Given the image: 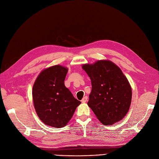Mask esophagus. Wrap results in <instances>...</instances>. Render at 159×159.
<instances>
[{
	"mask_svg": "<svg viewBox=\"0 0 159 159\" xmlns=\"http://www.w3.org/2000/svg\"><path fill=\"white\" fill-rule=\"evenodd\" d=\"M87 99H88V97L87 96H85L83 98V99H82V102L83 103H86L87 102Z\"/></svg>",
	"mask_w": 159,
	"mask_h": 159,
	"instance_id": "1",
	"label": "esophagus"
}]
</instances>
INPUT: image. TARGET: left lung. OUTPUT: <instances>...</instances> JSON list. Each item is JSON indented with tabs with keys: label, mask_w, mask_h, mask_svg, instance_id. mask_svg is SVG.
<instances>
[{
	"label": "left lung",
	"mask_w": 159,
	"mask_h": 159,
	"mask_svg": "<svg viewBox=\"0 0 159 159\" xmlns=\"http://www.w3.org/2000/svg\"><path fill=\"white\" fill-rule=\"evenodd\" d=\"M91 80L88 105L104 125L122 120L130 109L132 89L121 69L109 60H99L82 66Z\"/></svg>",
	"instance_id": "1"
}]
</instances>
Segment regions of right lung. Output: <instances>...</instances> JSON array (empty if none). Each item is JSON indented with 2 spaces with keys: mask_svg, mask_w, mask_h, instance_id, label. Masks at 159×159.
<instances>
[{
  "mask_svg": "<svg viewBox=\"0 0 159 159\" xmlns=\"http://www.w3.org/2000/svg\"><path fill=\"white\" fill-rule=\"evenodd\" d=\"M67 67L56 65L44 69L35 80L32 95L34 107L45 125L62 128L72 118L81 102L64 84Z\"/></svg>",
  "mask_w": 159,
  "mask_h": 159,
  "instance_id": "1",
  "label": "right lung"
}]
</instances>
